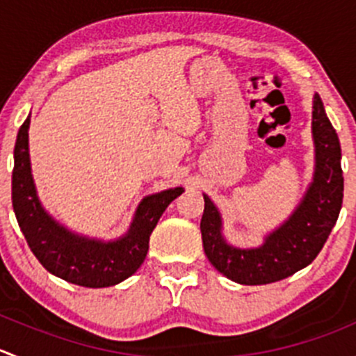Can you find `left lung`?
I'll use <instances>...</instances> for the list:
<instances>
[{
  "label": "left lung",
  "mask_w": 356,
  "mask_h": 356,
  "mask_svg": "<svg viewBox=\"0 0 356 356\" xmlns=\"http://www.w3.org/2000/svg\"><path fill=\"white\" fill-rule=\"evenodd\" d=\"M315 170L294 212L264 236L259 247L231 245L222 234V217L212 200L203 195L202 240L210 264L241 285H266L284 280L312 264L329 238L343 205L344 177L341 144L318 94L313 95L312 118Z\"/></svg>",
  "instance_id": "obj_1"
}]
</instances>
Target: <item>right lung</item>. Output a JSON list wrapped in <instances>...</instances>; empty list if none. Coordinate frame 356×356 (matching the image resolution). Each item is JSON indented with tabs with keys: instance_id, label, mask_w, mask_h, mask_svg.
<instances>
[{
	"instance_id": "right-lung-1",
	"label": "right lung",
	"mask_w": 356,
	"mask_h": 356,
	"mask_svg": "<svg viewBox=\"0 0 356 356\" xmlns=\"http://www.w3.org/2000/svg\"><path fill=\"white\" fill-rule=\"evenodd\" d=\"M31 116L20 127L13 149L12 203L27 245L55 277L81 287H111L132 277L144 262L149 236L168 205L182 195V188L146 196L137 207L129 231L116 240L78 234L62 226L38 198L29 158Z\"/></svg>"
}]
</instances>
